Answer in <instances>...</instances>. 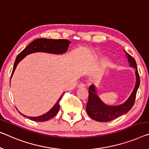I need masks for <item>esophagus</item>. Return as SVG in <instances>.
I'll list each match as a JSON object with an SVG mask.
<instances>
[{"label":"esophagus","mask_w":149,"mask_h":149,"mask_svg":"<svg viewBox=\"0 0 149 149\" xmlns=\"http://www.w3.org/2000/svg\"><path fill=\"white\" fill-rule=\"evenodd\" d=\"M85 84H79V85L78 86H77V88H85Z\"/></svg>","instance_id":"34e87169"}]
</instances>
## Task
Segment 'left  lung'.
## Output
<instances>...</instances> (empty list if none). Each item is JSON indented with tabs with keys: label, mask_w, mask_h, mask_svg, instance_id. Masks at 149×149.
Returning <instances> with one entry per match:
<instances>
[{
	"label": "left lung",
	"mask_w": 149,
	"mask_h": 149,
	"mask_svg": "<svg viewBox=\"0 0 149 149\" xmlns=\"http://www.w3.org/2000/svg\"><path fill=\"white\" fill-rule=\"evenodd\" d=\"M130 66L136 69V84L132 94L127 100L118 106H108L104 104L97 94L96 88L94 84L89 88L88 101L86 105V112L91 118L97 122H109L125 114L131 109L134 104L136 92L140 85V77L137 70L136 63L131 55L124 50Z\"/></svg>",
	"instance_id": "8db88e82"
}]
</instances>
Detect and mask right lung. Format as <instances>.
I'll list each match as a JSON object with an SVG mask.
<instances>
[{
	"label": "right lung",
	"mask_w": 149,
	"mask_h": 149,
	"mask_svg": "<svg viewBox=\"0 0 149 149\" xmlns=\"http://www.w3.org/2000/svg\"><path fill=\"white\" fill-rule=\"evenodd\" d=\"M71 43V41L67 39H37L31 43L25 49L17 55L16 59H15L14 66H13L12 74L10 76V79L14 74L15 69L20 61L25 57L26 55L31 54V53L35 52H45L49 53H53V54H63V53L67 52L69 47V45ZM64 94V93H63ZM62 95L59 99L57 101V102L53 106V107L49 112L44 114L41 116L36 117H31L25 116L21 112H19L23 116L26 117L27 118L33 121L36 122H44L54 117L59 110L60 105H59V101L61 100Z\"/></svg>",
	"instance_id": "obj_1"
}]
</instances>
